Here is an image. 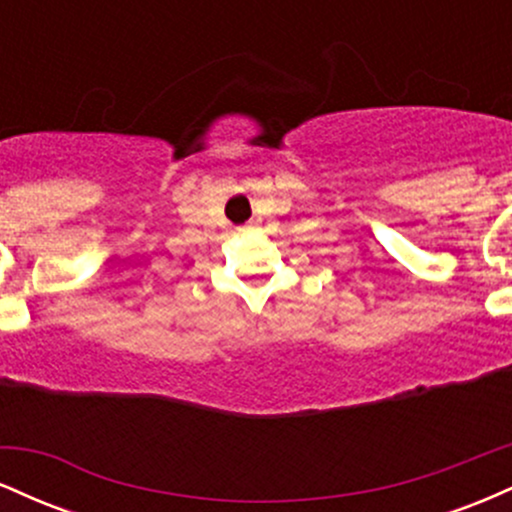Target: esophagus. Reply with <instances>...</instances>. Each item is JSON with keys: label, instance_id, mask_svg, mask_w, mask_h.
I'll return each instance as SVG.
<instances>
[{"label": "esophagus", "instance_id": "34e87169", "mask_svg": "<svg viewBox=\"0 0 512 512\" xmlns=\"http://www.w3.org/2000/svg\"><path fill=\"white\" fill-rule=\"evenodd\" d=\"M243 231H252V226H245V228H243Z\"/></svg>", "mask_w": 512, "mask_h": 512}]
</instances>
